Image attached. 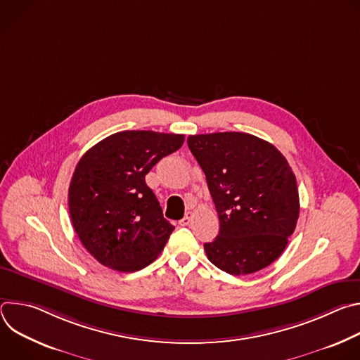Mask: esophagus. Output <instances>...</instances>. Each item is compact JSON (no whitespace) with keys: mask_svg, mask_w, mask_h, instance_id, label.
<instances>
[{"mask_svg":"<svg viewBox=\"0 0 360 360\" xmlns=\"http://www.w3.org/2000/svg\"><path fill=\"white\" fill-rule=\"evenodd\" d=\"M192 217H193V214H192V212H186V215L179 221V225H181V226H186V225H189V224H191Z\"/></svg>","mask_w":360,"mask_h":360,"instance_id":"obj_1","label":"esophagus"}]
</instances>
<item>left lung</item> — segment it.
<instances>
[{"mask_svg":"<svg viewBox=\"0 0 360 360\" xmlns=\"http://www.w3.org/2000/svg\"><path fill=\"white\" fill-rule=\"evenodd\" d=\"M207 176L219 233L205 243L208 259L229 275H249L276 261L299 218V193L286 158L243 132L188 136Z\"/></svg>","mask_w":360,"mask_h":360,"instance_id":"left-lung-1","label":"left lung"}]
</instances>
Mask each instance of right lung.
Here are the masks:
<instances>
[{
    "label": "right lung",
    "mask_w": 360,
    "mask_h": 360,
    "mask_svg": "<svg viewBox=\"0 0 360 360\" xmlns=\"http://www.w3.org/2000/svg\"><path fill=\"white\" fill-rule=\"evenodd\" d=\"M184 139L179 134L122 131L94 145L77 164L70 215L81 243L101 265L135 272L165 248L175 226L164 218L145 175Z\"/></svg>",
    "instance_id": "obj_1"
}]
</instances>
